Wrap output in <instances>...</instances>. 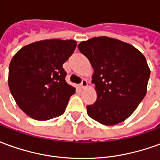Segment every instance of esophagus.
Listing matches in <instances>:
<instances>
[{
	"instance_id": "1",
	"label": "esophagus",
	"mask_w": 160,
	"mask_h": 160,
	"mask_svg": "<svg viewBox=\"0 0 160 160\" xmlns=\"http://www.w3.org/2000/svg\"><path fill=\"white\" fill-rule=\"evenodd\" d=\"M87 86H88L87 80H86V79H83L82 81H81V83H80V87H81V88H86Z\"/></svg>"
}]
</instances>
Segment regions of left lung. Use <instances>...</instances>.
Wrapping results in <instances>:
<instances>
[{
	"label": "left lung",
	"mask_w": 160,
	"mask_h": 160,
	"mask_svg": "<svg viewBox=\"0 0 160 160\" xmlns=\"http://www.w3.org/2000/svg\"><path fill=\"white\" fill-rule=\"evenodd\" d=\"M93 68L97 100L88 116L104 125L129 118L147 93L150 69L143 54L129 43L108 37L92 38L78 45Z\"/></svg>",
	"instance_id": "obj_1"
}]
</instances>
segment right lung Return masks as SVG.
I'll use <instances>...</instances> for the list:
<instances>
[{"instance_id":"right-lung-1","label":"right lung","mask_w":160,"mask_h":160,"mask_svg":"<svg viewBox=\"0 0 160 160\" xmlns=\"http://www.w3.org/2000/svg\"><path fill=\"white\" fill-rule=\"evenodd\" d=\"M76 44L73 39L42 40L24 46L13 56L9 65V89L30 118L46 121L64 113L75 88L66 82L62 64Z\"/></svg>"}]
</instances>
